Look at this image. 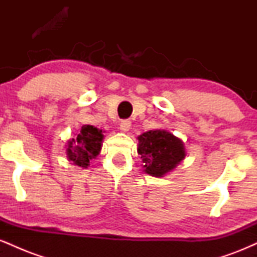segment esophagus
<instances>
[{
  "label": "esophagus",
  "instance_id": "obj_1",
  "mask_svg": "<svg viewBox=\"0 0 257 257\" xmlns=\"http://www.w3.org/2000/svg\"><path fill=\"white\" fill-rule=\"evenodd\" d=\"M131 126H132V122H131V120L124 119V120H122V122H120L119 129H120V131H122V132H128L129 129H131Z\"/></svg>",
  "mask_w": 257,
  "mask_h": 257
}]
</instances>
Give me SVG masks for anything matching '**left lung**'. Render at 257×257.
<instances>
[{"instance_id": "obj_1", "label": "left lung", "mask_w": 257, "mask_h": 257, "mask_svg": "<svg viewBox=\"0 0 257 257\" xmlns=\"http://www.w3.org/2000/svg\"><path fill=\"white\" fill-rule=\"evenodd\" d=\"M138 140V153L143 158L144 172L156 178L175 169L186 156L184 143L164 129L144 133Z\"/></svg>"}]
</instances>
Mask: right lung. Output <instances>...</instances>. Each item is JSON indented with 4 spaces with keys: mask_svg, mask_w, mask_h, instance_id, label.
I'll list each match as a JSON object with an SVG mask.
<instances>
[{
    "mask_svg": "<svg viewBox=\"0 0 257 257\" xmlns=\"http://www.w3.org/2000/svg\"><path fill=\"white\" fill-rule=\"evenodd\" d=\"M104 135L93 125H83L77 137L67 141L66 155L76 166L87 168L90 161L99 155Z\"/></svg>",
    "mask_w": 257,
    "mask_h": 257,
    "instance_id": "add662e5",
    "label": "right lung"
}]
</instances>
